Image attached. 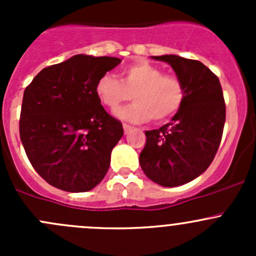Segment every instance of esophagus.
Masks as SVG:
<instances>
[{
  "label": "esophagus",
  "instance_id": "34e87169",
  "mask_svg": "<svg viewBox=\"0 0 256 256\" xmlns=\"http://www.w3.org/2000/svg\"><path fill=\"white\" fill-rule=\"evenodd\" d=\"M122 128H124V131H125V134H128V131H131V128H132V126L128 125V124H122Z\"/></svg>",
  "mask_w": 256,
  "mask_h": 256
}]
</instances>
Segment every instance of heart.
<instances>
[{"label": "heart", "instance_id": "1", "mask_svg": "<svg viewBox=\"0 0 256 256\" xmlns=\"http://www.w3.org/2000/svg\"><path fill=\"white\" fill-rule=\"evenodd\" d=\"M95 92L100 102L115 112L121 104L135 99L132 105L118 110V116L130 122H164L176 115L184 102L182 80L148 62H138L121 70V80L112 74L98 79Z\"/></svg>", "mask_w": 256, "mask_h": 256}]
</instances>
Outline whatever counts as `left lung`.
<instances>
[{"label": "left lung", "instance_id": "left-lung-1", "mask_svg": "<svg viewBox=\"0 0 256 256\" xmlns=\"http://www.w3.org/2000/svg\"><path fill=\"white\" fill-rule=\"evenodd\" d=\"M154 58L171 64L186 95L171 122L144 132L147 140L138 161L154 183L176 187L197 178L213 162L223 136L226 102L218 76L200 60Z\"/></svg>", "mask_w": 256, "mask_h": 256}]
</instances>
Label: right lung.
Masks as SVG:
<instances>
[{
  "mask_svg": "<svg viewBox=\"0 0 256 256\" xmlns=\"http://www.w3.org/2000/svg\"><path fill=\"white\" fill-rule=\"evenodd\" d=\"M120 62L78 54L40 70L24 89L20 141L33 168L53 187L86 192L106 174L124 128L105 112L95 85Z\"/></svg>",
  "mask_w": 256,
  "mask_h": 256,
  "instance_id": "right-lung-1",
  "label": "right lung"
}]
</instances>
